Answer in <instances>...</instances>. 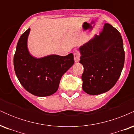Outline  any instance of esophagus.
Returning <instances> with one entry per match:
<instances>
[{
  "label": "esophagus",
  "mask_w": 134,
  "mask_h": 134,
  "mask_svg": "<svg viewBox=\"0 0 134 134\" xmlns=\"http://www.w3.org/2000/svg\"><path fill=\"white\" fill-rule=\"evenodd\" d=\"M80 56H81V55H80L79 52H74V57L75 62H79Z\"/></svg>",
  "instance_id": "1"
}]
</instances>
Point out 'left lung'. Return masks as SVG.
Listing matches in <instances>:
<instances>
[{"mask_svg":"<svg viewBox=\"0 0 134 134\" xmlns=\"http://www.w3.org/2000/svg\"><path fill=\"white\" fill-rule=\"evenodd\" d=\"M83 65L82 90L91 95L106 93L115 86L125 62L122 38L111 24L105 23L95 35L79 48Z\"/></svg>","mask_w":134,"mask_h":134,"instance_id":"1","label":"left lung"}]
</instances>
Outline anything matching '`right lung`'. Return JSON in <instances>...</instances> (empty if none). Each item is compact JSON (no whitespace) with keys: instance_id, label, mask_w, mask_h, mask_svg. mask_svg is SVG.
Wrapping results in <instances>:
<instances>
[{"instance_id":"right-lung-1","label":"right lung","mask_w":134,"mask_h":134,"mask_svg":"<svg viewBox=\"0 0 134 134\" xmlns=\"http://www.w3.org/2000/svg\"><path fill=\"white\" fill-rule=\"evenodd\" d=\"M30 32L29 28L22 34L17 44L14 57L15 73L29 93L36 96H50L57 91L62 76L74 64V55L32 56L27 44Z\"/></svg>"}]
</instances>
